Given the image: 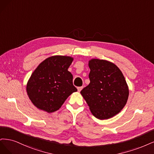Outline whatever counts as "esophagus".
<instances>
[{
  "label": "esophagus",
  "mask_w": 154,
  "mask_h": 154,
  "mask_svg": "<svg viewBox=\"0 0 154 154\" xmlns=\"http://www.w3.org/2000/svg\"><path fill=\"white\" fill-rule=\"evenodd\" d=\"M82 88H83V87H82V86H81V87H78V88H77V90H78V91H79V92H80V91L82 90Z\"/></svg>",
  "instance_id": "34e87169"
}]
</instances>
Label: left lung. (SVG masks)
Here are the masks:
<instances>
[{"mask_svg":"<svg viewBox=\"0 0 154 154\" xmlns=\"http://www.w3.org/2000/svg\"><path fill=\"white\" fill-rule=\"evenodd\" d=\"M90 83L81 95L93 115L100 120L116 115L125 106L128 88L122 72L115 64L93 59L89 61Z\"/></svg>","mask_w":154,"mask_h":154,"instance_id":"1","label":"left lung"}]
</instances>
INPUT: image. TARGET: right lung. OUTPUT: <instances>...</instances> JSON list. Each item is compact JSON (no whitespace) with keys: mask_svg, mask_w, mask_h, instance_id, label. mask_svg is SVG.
<instances>
[{"mask_svg":"<svg viewBox=\"0 0 154 154\" xmlns=\"http://www.w3.org/2000/svg\"><path fill=\"white\" fill-rule=\"evenodd\" d=\"M73 61L68 56H54L39 64L27 85V95L36 107L47 112L56 111L73 92V75L68 68Z\"/></svg>","mask_w":154,"mask_h":154,"instance_id":"right-lung-1","label":"right lung"}]
</instances>
